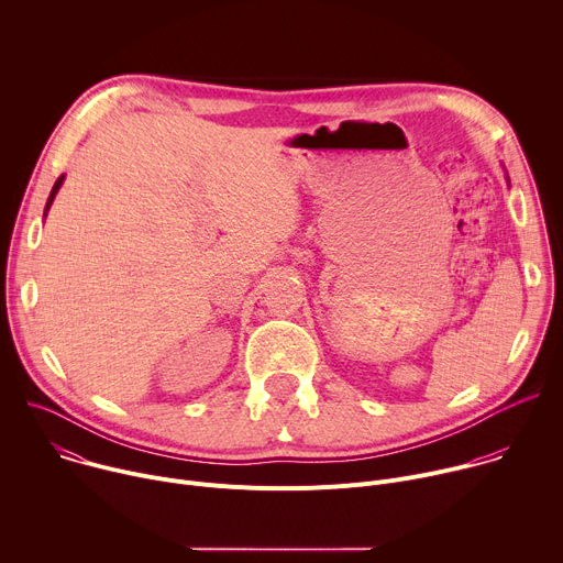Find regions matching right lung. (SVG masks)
<instances>
[{
	"instance_id": "add662e5",
	"label": "right lung",
	"mask_w": 563,
	"mask_h": 563,
	"mask_svg": "<svg viewBox=\"0 0 563 563\" xmlns=\"http://www.w3.org/2000/svg\"><path fill=\"white\" fill-rule=\"evenodd\" d=\"M62 183H64V176H59L57 180H55V185H53V189H51V196H48V200H46V209H44V218H46V213H48V209H51V205H53V200H55V194L59 191V187H62Z\"/></svg>"
}]
</instances>
